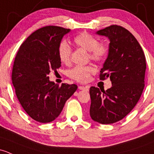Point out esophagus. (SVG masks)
<instances>
[{
    "mask_svg": "<svg viewBox=\"0 0 154 154\" xmlns=\"http://www.w3.org/2000/svg\"><path fill=\"white\" fill-rule=\"evenodd\" d=\"M78 88L80 90H86V91L89 90V87H88V86H83V85H80V86L78 87Z\"/></svg>",
    "mask_w": 154,
    "mask_h": 154,
    "instance_id": "obj_1",
    "label": "esophagus"
}]
</instances>
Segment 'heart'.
<instances>
[{
	"mask_svg": "<svg viewBox=\"0 0 154 154\" xmlns=\"http://www.w3.org/2000/svg\"><path fill=\"white\" fill-rule=\"evenodd\" d=\"M73 41L78 47L88 51L90 59L96 62H100L106 58L108 54V46L105 43H99L96 37L82 32L73 39ZM59 59L62 63L69 65L71 63L72 48L69 43L63 40L59 44L57 49ZM95 72V69L91 65L88 66H77L69 71V77L72 80L79 82H85L90 78V76Z\"/></svg>",
	"mask_w": 154,
	"mask_h": 154,
	"instance_id": "b5f03b06",
	"label": "heart"
}]
</instances>
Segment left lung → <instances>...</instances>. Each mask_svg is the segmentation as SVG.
Returning a JSON list of instances; mask_svg holds the SVG:
<instances>
[{
    "instance_id": "8db88e82",
    "label": "left lung",
    "mask_w": 154,
    "mask_h": 154,
    "mask_svg": "<svg viewBox=\"0 0 154 154\" xmlns=\"http://www.w3.org/2000/svg\"><path fill=\"white\" fill-rule=\"evenodd\" d=\"M97 34L110 40L100 79L109 77L112 86L106 91L91 87L90 116L99 123L111 124L123 119L138 103L145 87L146 60L139 42L123 27L111 25Z\"/></svg>"
}]
</instances>
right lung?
<instances>
[{
  "label": "right lung",
  "mask_w": 154,
  "mask_h": 154,
  "mask_svg": "<svg viewBox=\"0 0 154 154\" xmlns=\"http://www.w3.org/2000/svg\"><path fill=\"white\" fill-rule=\"evenodd\" d=\"M69 32L56 26L39 29L22 43L14 59L12 80L16 96L24 111L37 122L54 120L77 88L75 84L59 86L48 77L61 66L58 46Z\"/></svg>",
  "instance_id": "obj_1"
}]
</instances>
